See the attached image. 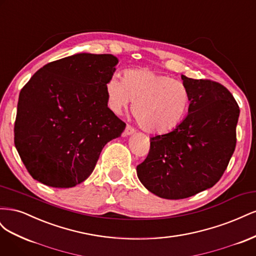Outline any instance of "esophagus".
<instances>
[{"label":"esophagus","mask_w":256,"mask_h":256,"mask_svg":"<svg viewBox=\"0 0 256 256\" xmlns=\"http://www.w3.org/2000/svg\"><path fill=\"white\" fill-rule=\"evenodd\" d=\"M136 134V129L134 127H131L130 125H127L126 129H125V134L130 136V134Z\"/></svg>","instance_id":"esophagus-1"}]
</instances>
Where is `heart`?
<instances>
[{
  "instance_id": "obj_1",
  "label": "heart",
  "mask_w": 256,
  "mask_h": 256,
  "mask_svg": "<svg viewBox=\"0 0 256 256\" xmlns=\"http://www.w3.org/2000/svg\"><path fill=\"white\" fill-rule=\"evenodd\" d=\"M111 109L120 114L132 104V112L146 132L164 134L175 129L187 114L190 95L186 85L148 68L127 69L122 80L106 84Z\"/></svg>"
}]
</instances>
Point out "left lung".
Here are the masks:
<instances>
[{
	"mask_svg": "<svg viewBox=\"0 0 256 256\" xmlns=\"http://www.w3.org/2000/svg\"><path fill=\"white\" fill-rule=\"evenodd\" d=\"M189 90L188 115L171 132L150 138L138 180L159 198H186L214 186L236 146L239 106L228 88L182 74Z\"/></svg>",
	"mask_w": 256,
	"mask_h": 256,
	"instance_id": "8db88e82",
	"label": "left lung"
}]
</instances>
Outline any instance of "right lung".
Wrapping results in <instances>:
<instances>
[{
    "instance_id": "add662e5",
    "label": "right lung",
    "mask_w": 256,
    "mask_h": 256,
    "mask_svg": "<svg viewBox=\"0 0 256 256\" xmlns=\"http://www.w3.org/2000/svg\"><path fill=\"white\" fill-rule=\"evenodd\" d=\"M118 58L76 53L44 65L20 92L14 146L34 180L72 188L94 171L126 124L109 108L106 84Z\"/></svg>"
}]
</instances>
